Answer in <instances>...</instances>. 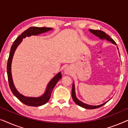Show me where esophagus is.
<instances>
[{"instance_id":"esophagus-1","label":"esophagus","mask_w":128,"mask_h":128,"mask_svg":"<svg viewBox=\"0 0 128 128\" xmlns=\"http://www.w3.org/2000/svg\"><path fill=\"white\" fill-rule=\"evenodd\" d=\"M64 73H65L66 74H69L71 72L70 68L69 67V66H67V67L65 68V69H64Z\"/></svg>"}]
</instances>
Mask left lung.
I'll list each match as a JSON object with an SVG mask.
<instances>
[{
  "mask_svg": "<svg viewBox=\"0 0 128 128\" xmlns=\"http://www.w3.org/2000/svg\"><path fill=\"white\" fill-rule=\"evenodd\" d=\"M89 31H90L92 34H93L94 35H95L98 37H99L102 40H106L107 41H109L110 42H111L112 44H114L115 45H116V43L114 41V40L112 39V38L110 37V36H108V34H106V32H104V31H101V30H89ZM118 48V47H117ZM72 98L73 100V101H74V102L76 103V104H78V106H79L82 107H83L84 108H86V109H89V110H92V109H96V108H100V106H104V104H106V102L104 103V104L100 105V106H90V105H88L85 104V103H83L82 101H80V100L77 98L76 96V94H75V88H74V83L73 84L72 86Z\"/></svg>",
  "mask_w": 128,
  "mask_h": 128,
  "instance_id": "left-lung-1",
  "label": "left lung"
}]
</instances>
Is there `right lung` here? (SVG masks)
Listing matches in <instances>:
<instances>
[{
    "instance_id": "obj_1",
    "label": "right lung",
    "mask_w": 128,
    "mask_h": 128,
    "mask_svg": "<svg viewBox=\"0 0 128 128\" xmlns=\"http://www.w3.org/2000/svg\"><path fill=\"white\" fill-rule=\"evenodd\" d=\"M52 30V28L49 27H30L26 31H24L22 34L20 35L17 39L14 41L10 49V52L9 54V56L8 58V64H7V73H8V82L9 84L10 90L13 94L20 100L21 102L23 104L27 105L28 106H42V105L46 104L50 100L51 93L54 87L55 86L56 84L62 78V74L60 72H59L55 76L50 80V83L47 86L46 91L44 94L41 97H26L22 94H20L18 91L16 90V87L13 84V79H12V72H11V64L13 59L14 54L17 47L18 45L22 42V39L26 38V36H37V35L44 33L47 31H50Z\"/></svg>"
}]
</instances>
